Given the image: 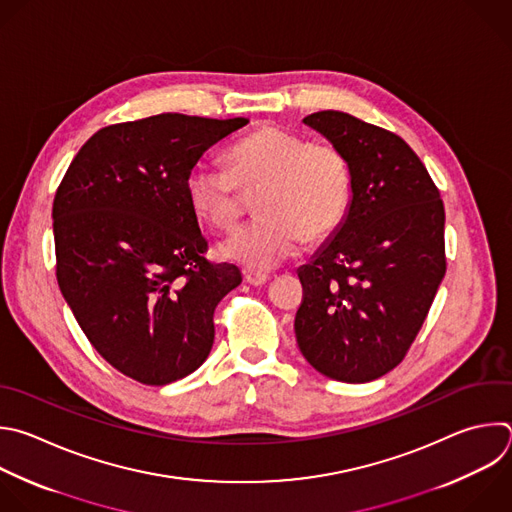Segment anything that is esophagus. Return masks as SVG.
Instances as JSON below:
<instances>
[{"label": "esophagus", "mask_w": 512, "mask_h": 512, "mask_svg": "<svg viewBox=\"0 0 512 512\" xmlns=\"http://www.w3.org/2000/svg\"><path fill=\"white\" fill-rule=\"evenodd\" d=\"M245 281L253 287H261L269 281V275L267 273H259V271H245Z\"/></svg>", "instance_id": "1"}]
</instances>
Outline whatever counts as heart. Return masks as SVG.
<instances>
[{
  "instance_id": "heart-1",
  "label": "heart",
  "mask_w": 512,
  "mask_h": 512,
  "mask_svg": "<svg viewBox=\"0 0 512 512\" xmlns=\"http://www.w3.org/2000/svg\"><path fill=\"white\" fill-rule=\"evenodd\" d=\"M241 187L261 189V219L235 229L219 245L225 259L251 271H271L299 249L333 235L352 203L348 158L331 144H315L279 126H263L229 150V166L197 162L185 195L199 221L215 229L235 223Z\"/></svg>"
}]
</instances>
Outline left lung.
Masks as SVG:
<instances>
[{
    "instance_id": "8db88e82",
    "label": "left lung",
    "mask_w": 512,
    "mask_h": 512,
    "mask_svg": "<svg viewBox=\"0 0 512 512\" xmlns=\"http://www.w3.org/2000/svg\"><path fill=\"white\" fill-rule=\"evenodd\" d=\"M303 124L348 158L352 203L297 269V346L331 380L372 382L404 360L442 283L444 205L422 160L394 132L337 110Z\"/></svg>"
}]
</instances>
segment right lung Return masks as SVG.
I'll return each instance as SVG.
<instances>
[{"mask_svg":"<svg viewBox=\"0 0 512 512\" xmlns=\"http://www.w3.org/2000/svg\"><path fill=\"white\" fill-rule=\"evenodd\" d=\"M247 122L168 112L106 126L58 187L60 291L94 350L140 384L193 374L213 348L217 303L241 283L235 265L205 259L185 177Z\"/></svg>","mask_w":512,"mask_h":512,"instance_id":"obj_1","label":"right lung"}]
</instances>
